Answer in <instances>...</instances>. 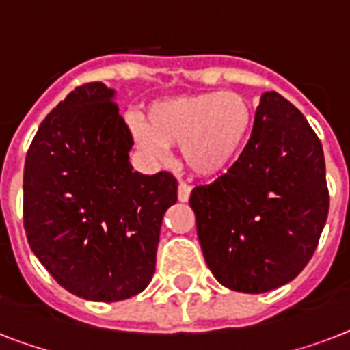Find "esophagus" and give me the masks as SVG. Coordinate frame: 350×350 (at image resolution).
<instances>
[{
	"label": "esophagus",
	"instance_id": "obj_1",
	"mask_svg": "<svg viewBox=\"0 0 350 350\" xmlns=\"http://www.w3.org/2000/svg\"><path fill=\"white\" fill-rule=\"evenodd\" d=\"M191 187L187 185V183H180V187H178V200H180L181 203L189 202V198H191Z\"/></svg>",
	"mask_w": 350,
	"mask_h": 350
}]
</instances>
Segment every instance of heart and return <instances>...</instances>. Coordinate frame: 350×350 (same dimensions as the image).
Returning <instances> with one entry per match:
<instances>
[{
  "label": "heart",
  "mask_w": 350,
  "mask_h": 350,
  "mask_svg": "<svg viewBox=\"0 0 350 350\" xmlns=\"http://www.w3.org/2000/svg\"><path fill=\"white\" fill-rule=\"evenodd\" d=\"M254 123L250 101L238 92H196L152 101L145 120L129 121L132 139L147 158L163 161L180 145L181 163L192 176L218 180L243 152Z\"/></svg>",
  "instance_id": "1"
}]
</instances>
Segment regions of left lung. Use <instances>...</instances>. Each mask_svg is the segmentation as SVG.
Masks as SVG:
<instances>
[{
    "label": "left lung",
    "mask_w": 350,
    "mask_h": 350,
    "mask_svg": "<svg viewBox=\"0 0 350 350\" xmlns=\"http://www.w3.org/2000/svg\"><path fill=\"white\" fill-rule=\"evenodd\" d=\"M189 203L207 267L224 287H282L309 263L329 214L320 139L291 101L265 92L236 165L194 187Z\"/></svg>",
    "instance_id": "obj_1"
}]
</instances>
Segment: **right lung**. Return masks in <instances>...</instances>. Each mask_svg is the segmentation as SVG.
Returning <instances> with one entry per match:
<instances>
[{"label": "right lung", "instance_id": "obj_1", "mask_svg": "<svg viewBox=\"0 0 350 350\" xmlns=\"http://www.w3.org/2000/svg\"><path fill=\"white\" fill-rule=\"evenodd\" d=\"M114 90L81 85L41 121L25 158L23 225L36 258L68 293L120 301L156 271L165 211L178 200L169 172L132 170V136Z\"/></svg>", "mask_w": 350, "mask_h": 350}]
</instances>
